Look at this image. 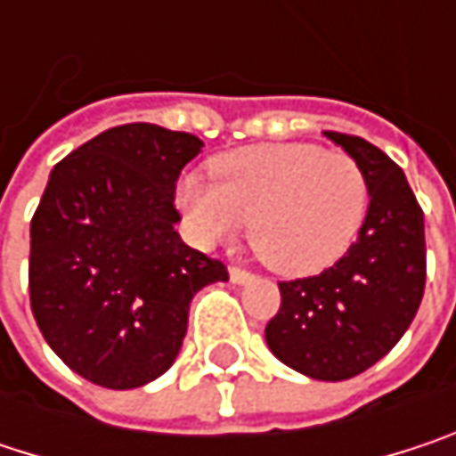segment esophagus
Instances as JSON below:
<instances>
[{"instance_id":"34e87169","label":"esophagus","mask_w":456,"mask_h":456,"mask_svg":"<svg viewBox=\"0 0 456 456\" xmlns=\"http://www.w3.org/2000/svg\"><path fill=\"white\" fill-rule=\"evenodd\" d=\"M229 280H232L234 285H242V282H248V280H253V274H250L248 269H240V266H232V269H229Z\"/></svg>"}]
</instances>
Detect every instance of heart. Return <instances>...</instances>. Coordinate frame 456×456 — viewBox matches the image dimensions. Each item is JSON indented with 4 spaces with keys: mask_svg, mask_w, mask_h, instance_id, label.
Masks as SVG:
<instances>
[{
    "mask_svg": "<svg viewBox=\"0 0 456 456\" xmlns=\"http://www.w3.org/2000/svg\"><path fill=\"white\" fill-rule=\"evenodd\" d=\"M179 208L206 242L245 227L258 258L282 274L335 264L356 240L370 208L362 166L317 144H258L222 155L211 182L184 176Z\"/></svg>",
    "mask_w": 456,
    "mask_h": 456,
    "instance_id": "heart-1",
    "label": "heart"
}]
</instances>
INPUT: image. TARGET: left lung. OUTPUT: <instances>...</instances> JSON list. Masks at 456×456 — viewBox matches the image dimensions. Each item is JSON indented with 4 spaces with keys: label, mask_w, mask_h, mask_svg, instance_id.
I'll return each instance as SVG.
<instances>
[{
    "label": "left lung",
    "mask_w": 456,
    "mask_h": 456,
    "mask_svg": "<svg viewBox=\"0 0 456 456\" xmlns=\"http://www.w3.org/2000/svg\"><path fill=\"white\" fill-rule=\"evenodd\" d=\"M364 171L370 208L343 258L314 277L280 282L266 324L272 354L314 380H348L407 332L425 290L422 208L404 171L367 139L324 132Z\"/></svg>",
    "instance_id": "left-lung-1"
}]
</instances>
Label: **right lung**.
Instances as JSON below:
<instances>
[{"mask_svg":"<svg viewBox=\"0 0 456 456\" xmlns=\"http://www.w3.org/2000/svg\"><path fill=\"white\" fill-rule=\"evenodd\" d=\"M200 147L187 132L124 124L49 174L31 219V312L49 348L94 386L129 391L160 378L192 296L229 280L174 229L176 179Z\"/></svg>","mask_w":456,"mask_h":456,"instance_id":"add662e5","label":"right lung"}]
</instances>
